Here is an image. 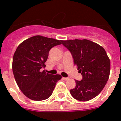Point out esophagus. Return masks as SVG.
I'll use <instances>...</instances> for the list:
<instances>
[{
  "label": "esophagus",
  "instance_id": "esophagus-1",
  "mask_svg": "<svg viewBox=\"0 0 121 121\" xmlns=\"http://www.w3.org/2000/svg\"><path fill=\"white\" fill-rule=\"evenodd\" d=\"M63 79H64L65 81H68V80H69V77H63Z\"/></svg>",
  "mask_w": 121,
  "mask_h": 121
}]
</instances>
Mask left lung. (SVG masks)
Listing matches in <instances>:
<instances>
[{
	"label": "left lung",
	"mask_w": 121,
	"mask_h": 121,
	"mask_svg": "<svg viewBox=\"0 0 121 121\" xmlns=\"http://www.w3.org/2000/svg\"><path fill=\"white\" fill-rule=\"evenodd\" d=\"M70 52L74 64L82 76L75 80L71 95L79 101H88L100 93L109 78L110 61L103 47L87 39L62 40Z\"/></svg>",
	"instance_id": "8db88e82"
}]
</instances>
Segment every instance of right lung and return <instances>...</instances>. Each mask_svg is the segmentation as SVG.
<instances>
[{"instance_id":"obj_1","label":"right lung","mask_w":121,"mask_h":121,"mask_svg":"<svg viewBox=\"0 0 121 121\" xmlns=\"http://www.w3.org/2000/svg\"><path fill=\"white\" fill-rule=\"evenodd\" d=\"M62 40L40 35L32 37L18 46L13 56V72L16 82L23 93L35 101L48 99L52 95L59 74L46 73L40 69L46 67L49 52Z\"/></svg>"}]
</instances>
